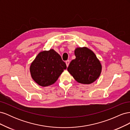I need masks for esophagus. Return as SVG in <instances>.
I'll list each match as a JSON object with an SVG mask.
<instances>
[{"label":"esophagus","mask_w":130,"mask_h":130,"mask_svg":"<svg viewBox=\"0 0 130 130\" xmlns=\"http://www.w3.org/2000/svg\"><path fill=\"white\" fill-rule=\"evenodd\" d=\"M69 63H70L69 60H67L66 61V65H67V67H68V66L69 64Z\"/></svg>","instance_id":"esophagus-1"}]
</instances>
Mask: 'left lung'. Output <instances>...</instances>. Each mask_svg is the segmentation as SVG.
<instances>
[{"instance_id": "left-lung-1", "label": "left lung", "mask_w": 130, "mask_h": 130, "mask_svg": "<svg viewBox=\"0 0 130 130\" xmlns=\"http://www.w3.org/2000/svg\"><path fill=\"white\" fill-rule=\"evenodd\" d=\"M75 59L73 60L67 68L77 82L90 84L100 76L102 66L95 54L87 47H78L74 51Z\"/></svg>"}]
</instances>
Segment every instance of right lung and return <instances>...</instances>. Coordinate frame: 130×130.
<instances>
[{
    "instance_id": "right-lung-1",
    "label": "right lung",
    "mask_w": 130,
    "mask_h": 130,
    "mask_svg": "<svg viewBox=\"0 0 130 130\" xmlns=\"http://www.w3.org/2000/svg\"><path fill=\"white\" fill-rule=\"evenodd\" d=\"M67 66L61 56L54 49L39 53L30 67L31 77L42 87L54 84Z\"/></svg>"
}]
</instances>
